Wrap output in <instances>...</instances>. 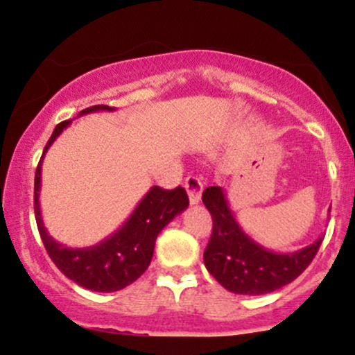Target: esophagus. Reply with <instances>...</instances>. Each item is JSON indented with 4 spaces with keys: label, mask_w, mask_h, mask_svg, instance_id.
Masks as SVG:
<instances>
[{
    "label": "esophagus",
    "mask_w": 355,
    "mask_h": 355,
    "mask_svg": "<svg viewBox=\"0 0 355 355\" xmlns=\"http://www.w3.org/2000/svg\"><path fill=\"white\" fill-rule=\"evenodd\" d=\"M185 190H187V193H189L191 205H197L202 198V190H203L202 182L198 180L197 177H187Z\"/></svg>",
    "instance_id": "esophagus-1"
}]
</instances>
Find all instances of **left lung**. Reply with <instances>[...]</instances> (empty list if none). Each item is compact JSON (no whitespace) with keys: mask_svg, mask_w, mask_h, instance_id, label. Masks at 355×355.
<instances>
[{"mask_svg":"<svg viewBox=\"0 0 355 355\" xmlns=\"http://www.w3.org/2000/svg\"><path fill=\"white\" fill-rule=\"evenodd\" d=\"M202 200L214 218V230L203 262L227 291L240 295H262L295 280L319 250V237L295 252H272L250 239L239 225L222 187H209Z\"/></svg>","mask_w":355,"mask_h":355,"instance_id":"1","label":"left lung"}]
</instances>
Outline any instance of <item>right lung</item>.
I'll use <instances>...</instances> for the list:
<instances>
[{"label": "right lung", "instance_id": "obj_1", "mask_svg": "<svg viewBox=\"0 0 355 355\" xmlns=\"http://www.w3.org/2000/svg\"><path fill=\"white\" fill-rule=\"evenodd\" d=\"M115 107L95 105L85 108L80 115H88L93 112H113ZM73 120L61 121L53 130V135L44 146L42 160L36 166L35 173V218L40 235L46 248L48 255L61 274L88 291L95 292H116L133 284L148 268L153 257L155 240L158 234L168 225L172 220L189 207V197L182 187L175 190H164L160 187H152L148 193L141 198L123 225L115 234L108 235L96 245L71 248L56 242L48 234L42 218L40 209V189H42V164L44 153L53 145V141L61 135Z\"/></svg>", "mask_w": 355, "mask_h": 355}]
</instances>
